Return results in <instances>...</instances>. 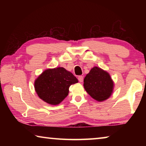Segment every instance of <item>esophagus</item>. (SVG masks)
<instances>
[{
    "label": "esophagus",
    "mask_w": 146,
    "mask_h": 146,
    "mask_svg": "<svg viewBox=\"0 0 146 146\" xmlns=\"http://www.w3.org/2000/svg\"><path fill=\"white\" fill-rule=\"evenodd\" d=\"M78 81L80 82H83V76H78Z\"/></svg>",
    "instance_id": "esophagus-1"
}]
</instances>
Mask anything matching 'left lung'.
I'll list each match as a JSON object with an SVG mask.
<instances>
[{
  "label": "left lung",
  "mask_w": 146,
  "mask_h": 146,
  "mask_svg": "<svg viewBox=\"0 0 146 146\" xmlns=\"http://www.w3.org/2000/svg\"><path fill=\"white\" fill-rule=\"evenodd\" d=\"M84 88L93 99L102 102L111 95L114 82L109 73L95 66L91 69L84 79Z\"/></svg>",
  "instance_id": "obj_1"
}]
</instances>
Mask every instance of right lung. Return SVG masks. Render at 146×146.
Here are the masks:
<instances>
[{"label": "right lung", "instance_id": "obj_1", "mask_svg": "<svg viewBox=\"0 0 146 146\" xmlns=\"http://www.w3.org/2000/svg\"><path fill=\"white\" fill-rule=\"evenodd\" d=\"M78 79L62 67L48 69L35 80L34 88L38 97L51 105H58L69 93L70 86Z\"/></svg>", "mask_w": 146, "mask_h": 146}]
</instances>
